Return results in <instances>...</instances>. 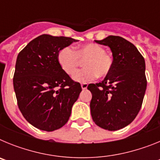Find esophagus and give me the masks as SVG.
<instances>
[{
  "mask_svg": "<svg viewBox=\"0 0 160 160\" xmlns=\"http://www.w3.org/2000/svg\"><path fill=\"white\" fill-rule=\"evenodd\" d=\"M81 87H82V90H86L88 86H87V83H82Z\"/></svg>",
  "mask_w": 160,
  "mask_h": 160,
  "instance_id": "esophagus-1",
  "label": "esophagus"
}]
</instances>
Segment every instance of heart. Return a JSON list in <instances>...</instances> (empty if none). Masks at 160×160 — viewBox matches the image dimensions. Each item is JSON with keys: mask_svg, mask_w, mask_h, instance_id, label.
Returning a JSON list of instances; mask_svg holds the SVG:
<instances>
[{"mask_svg": "<svg viewBox=\"0 0 160 160\" xmlns=\"http://www.w3.org/2000/svg\"><path fill=\"white\" fill-rule=\"evenodd\" d=\"M83 62L82 70H78L73 78L78 82L86 83L92 81L98 76L106 77L111 71L114 64L113 56L98 44L87 43L76 47L73 50L66 46L58 53V62L62 70L68 74L73 75L80 64Z\"/></svg>", "mask_w": 160, "mask_h": 160, "instance_id": "b5f03b06", "label": "heart"}]
</instances>
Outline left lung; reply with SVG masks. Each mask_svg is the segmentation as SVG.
<instances>
[{
  "instance_id": "obj_1",
  "label": "left lung",
  "mask_w": 160,
  "mask_h": 160,
  "mask_svg": "<svg viewBox=\"0 0 160 160\" xmlns=\"http://www.w3.org/2000/svg\"><path fill=\"white\" fill-rule=\"evenodd\" d=\"M97 43L110 47L114 64L102 82L89 84L90 112L101 128L117 131L129 125L140 111L147 89L145 60L132 43L108 36Z\"/></svg>"
}]
</instances>
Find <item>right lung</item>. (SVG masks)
I'll use <instances>...</instances> for the list:
<instances>
[{
  "mask_svg": "<svg viewBox=\"0 0 160 160\" xmlns=\"http://www.w3.org/2000/svg\"><path fill=\"white\" fill-rule=\"evenodd\" d=\"M77 40L42 34L18 55L13 88L24 118L38 129L53 131L68 122L82 91L58 62V53Z\"/></svg>",
  "mask_w": 160,
  "mask_h": 160,
  "instance_id": "add662e5",
  "label": "right lung"
}]
</instances>
